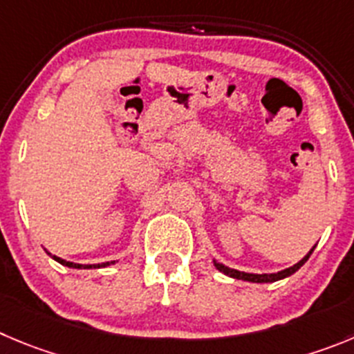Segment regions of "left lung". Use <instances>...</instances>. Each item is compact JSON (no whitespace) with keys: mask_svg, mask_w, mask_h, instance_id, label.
<instances>
[{"mask_svg":"<svg viewBox=\"0 0 354 354\" xmlns=\"http://www.w3.org/2000/svg\"><path fill=\"white\" fill-rule=\"evenodd\" d=\"M315 248L313 246V250L309 253H307L306 257H304L300 262H297L295 266L288 267V269L285 270H279V272H274V274H250V272H243V270H236V269H230V267L223 266V263L216 262V260H213L214 262V267H216L220 272L227 274V276L234 277V279H243V281H250V283H274V281H279V279H285V277L292 276L293 272H297V270L300 269V267L304 266V263L309 260V257H311V253L315 252Z\"/></svg>","mask_w":354,"mask_h":354,"instance_id":"8db88e82","label":"left lung"}]
</instances>
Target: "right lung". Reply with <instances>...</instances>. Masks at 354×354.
I'll use <instances>...</instances> for the list:
<instances>
[{"mask_svg": "<svg viewBox=\"0 0 354 354\" xmlns=\"http://www.w3.org/2000/svg\"><path fill=\"white\" fill-rule=\"evenodd\" d=\"M52 259H54L55 262H59V263H61V266H66V267H73V269H99V267H108V266H111V263H115V260H113V262H102V263H91V266H82V263H73V262H66V260L59 259V257H55V255H52Z\"/></svg>", "mask_w": 354, "mask_h": 354, "instance_id": "1", "label": "right lung"}]
</instances>
